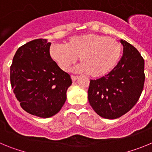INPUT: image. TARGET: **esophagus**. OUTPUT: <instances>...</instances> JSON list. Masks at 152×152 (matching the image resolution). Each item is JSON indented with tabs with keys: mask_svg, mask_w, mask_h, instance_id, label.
Returning a JSON list of instances; mask_svg holds the SVG:
<instances>
[{
	"mask_svg": "<svg viewBox=\"0 0 152 152\" xmlns=\"http://www.w3.org/2000/svg\"><path fill=\"white\" fill-rule=\"evenodd\" d=\"M71 77H72V79L73 81H75V80L77 79V76H75V75H72V76H71Z\"/></svg>",
	"mask_w": 152,
	"mask_h": 152,
	"instance_id": "obj_1",
	"label": "esophagus"
}]
</instances>
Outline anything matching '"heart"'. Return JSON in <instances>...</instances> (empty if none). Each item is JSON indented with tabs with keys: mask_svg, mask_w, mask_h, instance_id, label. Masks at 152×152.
<instances>
[{
	"mask_svg": "<svg viewBox=\"0 0 152 152\" xmlns=\"http://www.w3.org/2000/svg\"><path fill=\"white\" fill-rule=\"evenodd\" d=\"M121 55V43L116 39L96 33L73 36L66 45L56 44L50 48L51 57L63 71L69 69L79 57L81 64L77 70L93 77L111 72Z\"/></svg>",
	"mask_w": 152,
	"mask_h": 152,
	"instance_id": "b5f03b06",
	"label": "heart"
}]
</instances>
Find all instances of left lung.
I'll use <instances>...</instances> for the list:
<instances>
[{
	"instance_id": "left-lung-1",
	"label": "left lung",
	"mask_w": 152,
	"mask_h": 152,
	"mask_svg": "<svg viewBox=\"0 0 152 152\" xmlns=\"http://www.w3.org/2000/svg\"><path fill=\"white\" fill-rule=\"evenodd\" d=\"M123 54L110 73L90 80L88 100L101 117L116 119L128 113L139 100L144 88L145 61L139 52L121 40Z\"/></svg>"
}]
</instances>
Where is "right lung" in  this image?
<instances>
[{
  "mask_svg": "<svg viewBox=\"0 0 152 152\" xmlns=\"http://www.w3.org/2000/svg\"><path fill=\"white\" fill-rule=\"evenodd\" d=\"M51 42L37 39L17 49L10 65V84L20 107L33 116L49 118L61 110L71 76L51 58Z\"/></svg>",
  "mask_w": 152,
  "mask_h": 152,
  "instance_id": "obj_1",
  "label": "right lung"
}]
</instances>
